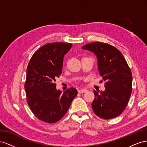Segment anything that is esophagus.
I'll return each instance as SVG.
<instances>
[{
    "mask_svg": "<svg viewBox=\"0 0 147 147\" xmlns=\"http://www.w3.org/2000/svg\"><path fill=\"white\" fill-rule=\"evenodd\" d=\"M78 91L79 93H83V92H87L88 90H86V89H81V90H79Z\"/></svg>",
    "mask_w": 147,
    "mask_h": 147,
    "instance_id": "34e87169",
    "label": "esophagus"
}]
</instances>
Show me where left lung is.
I'll use <instances>...</instances> for the list:
<instances>
[{"mask_svg": "<svg viewBox=\"0 0 147 147\" xmlns=\"http://www.w3.org/2000/svg\"><path fill=\"white\" fill-rule=\"evenodd\" d=\"M97 56L98 70L105 90L94 91L92 108L104 119L118 117L125 110L132 92V75L122 53L115 47L102 42H92L82 47Z\"/></svg>", "mask_w": 147, "mask_h": 147, "instance_id": "left-lung-1", "label": "left lung"}]
</instances>
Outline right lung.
Masks as SVG:
<instances>
[{
  "instance_id": "obj_1",
  "label": "right lung",
  "mask_w": 147,
  "mask_h": 147,
  "mask_svg": "<svg viewBox=\"0 0 147 147\" xmlns=\"http://www.w3.org/2000/svg\"><path fill=\"white\" fill-rule=\"evenodd\" d=\"M72 47L68 43H47L38 49L29 62L24 84L26 99L34 115L42 121H58L77 95L74 88L64 92L57 90L55 83L62 74L64 55Z\"/></svg>"
}]
</instances>
